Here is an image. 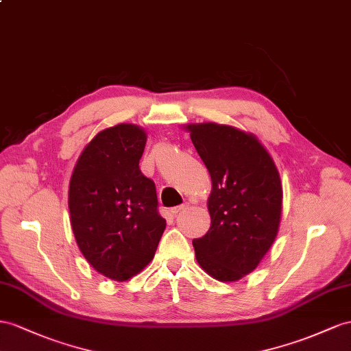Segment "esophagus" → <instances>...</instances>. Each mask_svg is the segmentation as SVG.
Segmentation results:
<instances>
[{"instance_id": "obj_1", "label": "esophagus", "mask_w": 351, "mask_h": 351, "mask_svg": "<svg viewBox=\"0 0 351 351\" xmlns=\"http://www.w3.org/2000/svg\"><path fill=\"white\" fill-rule=\"evenodd\" d=\"M188 208V203H184V204H181V206H176V208H172V215H176V213H179L181 210H184V209H186Z\"/></svg>"}]
</instances>
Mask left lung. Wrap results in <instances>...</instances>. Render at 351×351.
<instances>
[{
  "instance_id": "obj_1",
  "label": "left lung",
  "mask_w": 351,
  "mask_h": 351,
  "mask_svg": "<svg viewBox=\"0 0 351 351\" xmlns=\"http://www.w3.org/2000/svg\"><path fill=\"white\" fill-rule=\"evenodd\" d=\"M185 129L212 179L210 228L193 240L195 259L219 282L240 280L276 240L283 202L280 175L252 133L217 123Z\"/></svg>"
}]
</instances>
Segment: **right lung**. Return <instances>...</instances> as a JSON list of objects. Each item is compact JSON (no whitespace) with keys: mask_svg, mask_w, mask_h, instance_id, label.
I'll return each instance as SVG.
<instances>
[{"mask_svg":"<svg viewBox=\"0 0 351 351\" xmlns=\"http://www.w3.org/2000/svg\"><path fill=\"white\" fill-rule=\"evenodd\" d=\"M147 132L121 123L99 132L78 157L69 181L71 227L78 249L97 273L129 280L154 258L166 219L156 185L139 160Z\"/></svg>","mask_w":351,"mask_h":351,"instance_id":"add662e5","label":"right lung"}]
</instances>
